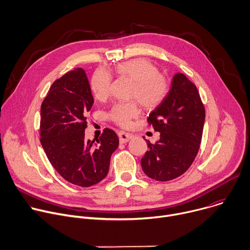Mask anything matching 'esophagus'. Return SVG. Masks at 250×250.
I'll return each instance as SVG.
<instances>
[{"label": "esophagus", "mask_w": 250, "mask_h": 250, "mask_svg": "<svg viewBox=\"0 0 250 250\" xmlns=\"http://www.w3.org/2000/svg\"><path fill=\"white\" fill-rule=\"evenodd\" d=\"M119 138H120V142L121 144H125V142L129 141L131 138H132V134L129 133V132H125V131H119Z\"/></svg>", "instance_id": "esophagus-1"}]
</instances>
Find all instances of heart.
Segmentation results:
<instances>
[{
	"label": "heart",
	"mask_w": 250,
	"mask_h": 250,
	"mask_svg": "<svg viewBox=\"0 0 250 250\" xmlns=\"http://www.w3.org/2000/svg\"><path fill=\"white\" fill-rule=\"evenodd\" d=\"M112 72L132 81L129 98L137 100L146 110H154L166 100L171 85L168 78L159 73V69L148 59L134 58L119 62ZM112 74L104 69H97L92 75L90 88L99 101L108 99L111 91ZM133 101L116 103L108 113V119L122 127L130 125L140 114L138 103Z\"/></svg>",
	"instance_id": "b5f03b06"
}]
</instances>
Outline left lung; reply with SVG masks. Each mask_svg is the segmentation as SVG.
Listing matches in <instances>:
<instances>
[{"label": "left lung", "mask_w": 250, "mask_h": 250, "mask_svg": "<svg viewBox=\"0 0 250 250\" xmlns=\"http://www.w3.org/2000/svg\"><path fill=\"white\" fill-rule=\"evenodd\" d=\"M205 116L195 84L184 74H176L168 97L147 118L148 125L160 132L154 144L146 139L148 151L140 161L149 178L166 182L189 169L200 148Z\"/></svg>", "instance_id": "obj_1"}]
</instances>
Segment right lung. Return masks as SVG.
Returning a JSON list of instances; mask_svg holds the SVG:
<instances>
[{"label": "right lung", "instance_id": "1", "mask_svg": "<svg viewBox=\"0 0 250 250\" xmlns=\"http://www.w3.org/2000/svg\"><path fill=\"white\" fill-rule=\"evenodd\" d=\"M93 104L85 71L76 68L53 82L41 108V144L49 162L66 181L85 188L106 176L119 146L111 128H104L96 142L85 139Z\"/></svg>", "mask_w": 250, "mask_h": 250}]
</instances>
